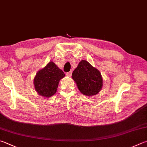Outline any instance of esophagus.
<instances>
[{"mask_svg":"<svg viewBox=\"0 0 147 147\" xmlns=\"http://www.w3.org/2000/svg\"><path fill=\"white\" fill-rule=\"evenodd\" d=\"M72 73H73V71H69V72H68V73H66V75L68 76H71L72 75Z\"/></svg>","mask_w":147,"mask_h":147,"instance_id":"1","label":"esophagus"}]
</instances>
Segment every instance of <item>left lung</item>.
<instances>
[{"label": "left lung", "mask_w": 147, "mask_h": 147, "mask_svg": "<svg viewBox=\"0 0 147 147\" xmlns=\"http://www.w3.org/2000/svg\"><path fill=\"white\" fill-rule=\"evenodd\" d=\"M72 77L82 94L93 96L100 91L103 80L100 71L86 60H82L74 69Z\"/></svg>", "instance_id": "1"}]
</instances>
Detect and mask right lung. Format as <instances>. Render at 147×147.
Wrapping results in <instances>:
<instances>
[{
  "mask_svg": "<svg viewBox=\"0 0 147 147\" xmlns=\"http://www.w3.org/2000/svg\"><path fill=\"white\" fill-rule=\"evenodd\" d=\"M65 76V74L55 65L49 62L44 69L37 73L34 79V88L40 95L50 97L57 92L60 79Z\"/></svg>",
  "mask_w": 147,
  "mask_h": 147,
  "instance_id": "obj_1",
  "label": "right lung"
}]
</instances>
